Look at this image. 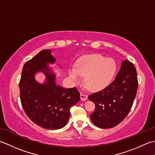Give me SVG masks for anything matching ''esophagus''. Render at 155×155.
I'll return each instance as SVG.
<instances>
[{
    "label": "esophagus",
    "instance_id": "1",
    "mask_svg": "<svg viewBox=\"0 0 155 155\" xmlns=\"http://www.w3.org/2000/svg\"><path fill=\"white\" fill-rule=\"evenodd\" d=\"M88 98V96L86 94H84L83 93H81V100L83 101H87Z\"/></svg>",
    "mask_w": 155,
    "mask_h": 155
}]
</instances>
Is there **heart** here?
<instances>
[{
  "mask_svg": "<svg viewBox=\"0 0 155 155\" xmlns=\"http://www.w3.org/2000/svg\"><path fill=\"white\" fill-rule=\"evenodd\" d=\"M117 71V63L113 59L100 54H90L81 58L76 68L69 69L68 75L75 83H78L82 77H85L84 83L88 89L98 91L112 83Z\"/></svg>",
  "mask_w": 155,
  "mask_h": 155,
  "instance_id": "1",
  "label": "heart"
}]
</instances>
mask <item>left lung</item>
Instances as JSON below:
<instances>
[{
    "mask_svg": "<svg viewBox=\"0 0 155 155\" xmlns=\"http://www.w3.org/2000/svg\"><path fill=\"white\" fill-rule=\"evenodd\" d=\"M137 88L136 68L127 59L123 61L113 83L88 96L95 104L94 111L90 116L92 123L101 128H113L121 123L133 106Z\"/></svg>",
    "mask_w": 155,
    "mask_h": 155,
    "instance_id": "obj_1",
    "label": "left lung"
}]
</instances>
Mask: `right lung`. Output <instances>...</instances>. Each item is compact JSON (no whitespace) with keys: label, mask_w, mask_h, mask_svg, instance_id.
I'll list each match as a JSON object with an SVG mask.
<instances>
[{"label":"right lung","mask_w":155,"mask_h":155,"mask_svg":"<svg viewBox=\"0 0 155 155\" xmlns=\"http://www.w3.org/2000/svg\"><path fill=\"white\" fill-rule=\"evenodd\" d=\"M51 50L45 49L27 62L19 83L22 108L30 119L46 129L63 128L70 117V108L80 100L76 88H64L56 84V74L48 64L55 63ZM42 72L45 80L40 84L35 75Z\"/></svg>","instance_id":"1"}]
</instances>
